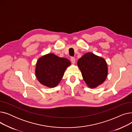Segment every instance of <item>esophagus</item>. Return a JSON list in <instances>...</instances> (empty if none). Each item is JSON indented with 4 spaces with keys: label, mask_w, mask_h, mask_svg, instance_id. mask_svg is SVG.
<instances>
[{
    "label": "esophagus",
    "mask_w": 132,
    "mask_h": 132,
    "mask_svg": "<svg viewBox=\"0 0 132 132\" xmlns=\"http://www.w3.org/2000/svg\"><path fill=\"white\" fill-rule=\"evenodd\" d=\"M71 62H72V64H75V58L74 57H71Z\"/></svg>",
    "instance_id": "esophagus-1"
}]
</instances>
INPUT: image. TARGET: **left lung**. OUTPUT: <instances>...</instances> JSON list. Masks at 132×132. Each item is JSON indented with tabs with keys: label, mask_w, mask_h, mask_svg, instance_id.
<instances>
[{
	"label": "left lung",
	"mask_w": 132,
	"mask_h": 132,
	"mask_svg": "<svg viewBox=\"0 0 132 132\" xmlns=\"http://www.w3.org/2000/svg\"><path fill=\"white\" fill-rule=\"evenodd\" d=\"M83 79L90 88L98 87L106 80L108 65L105 59L95 54L88 52L78 61Z\"/></svg>",
	"instance_id": "left-lung-1"
}]
</instances>
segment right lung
<instances>
[{
    "label": "right lung",
    "instance_id": "1",
    "mask_svg": "<svg viewBox=\"0 0 132 132\" xmlns=\"http://www.w3.org/2000/svg\"><path fill=\"white\" fill-rule=\"evenodd\" d=\"M71 62L65 58L48 53L40 57L36 63V77L42 85L49 88L56 87L63 77Z\"/></svg>",
    "mask_w": 132,
    "mask_h": 132
}]
</instances>
